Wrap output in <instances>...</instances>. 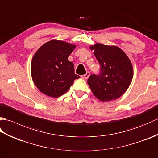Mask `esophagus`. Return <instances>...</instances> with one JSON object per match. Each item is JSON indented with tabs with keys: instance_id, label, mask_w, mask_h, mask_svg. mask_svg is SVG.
<instances>
[{
	"instance_id": "1",
	"label": "esophagus",
	"mask_w": 158,
	"mask_h": 158,
	"mask_svg": "<svg viewBox=\"0 0 158 158\" xmlns=\"http://www.w3.org/2000/svg\"><path fill=\"white\" fill-rule=\"evenodd\" d=\"M89 75H90L89 72H87L85 75H82V76H81V78H82V79H88V77H89Z\"/></svg>"
}]
</instances>
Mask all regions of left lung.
Returning a JSON list of instances; mask_svg holds the SVG:
<instances>
[{
  "label": "left lung",
  "mask_w": 158,
  "mask_h": 158,
  "mask_svg": "<svg viewBox=\"0 0 158 158\" xmlns=\"http://www.w3.org/2000/svg\"><path fill=\"white\" fill-rule=\"evenodd\" d=\"M100 65V74L91 75L88 83L97 98L103 102L115 100L129 88L133 69L128 57L117 46L96 43L90 46Z\"/></svg>",
  "instance_id": "obj_1"
}]
</instances>
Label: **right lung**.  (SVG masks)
Here are the masks:
<instances>
[{
	"label": "right lung",
	"instance_id": "1",
	"mask_svg": "<svg viewBox=\"0 0 158 158\" xmlns=\"http://www.w3.org/2000/svg\"><path fill=\"white\" fill-rule=\"evenodd\" d=\"M75 48V45L52 40L35 53L31 62V75L36 88L44 94L58 98L80 78L75 75L73 62L68 60Z\"/></svg>",
	"mask_w": 158,
	"mask_h": 158
}]
</instances>
